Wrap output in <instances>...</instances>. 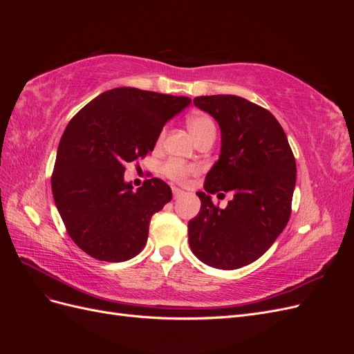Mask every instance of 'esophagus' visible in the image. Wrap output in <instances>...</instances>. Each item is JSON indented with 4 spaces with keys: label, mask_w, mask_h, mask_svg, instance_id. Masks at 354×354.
Masks as SVG:
<instances>
[{
    "label": "esophagus",
    "mask_w": 354,
    "mask_h": 354,
    "mask_svg": "<svg viewBox=\"0 0 354 354\" xmlns=\"http://www.w3.org/2000/svg\"><path fill=\"white\" fill-rule=\"evenodd\" d=\"M185 192L181 190V189H178V187H173V195H174V198H180L181 195H183Z\"/></svg>",
    "instance_id": "esophagus-1"
}]
</instances>
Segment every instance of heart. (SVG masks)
Instances as JSON below:
<instances>
[{
    "label": "heart",
    "mask_w": 354,
    "mask_h": 354,
    "mask_svg": "<svg viewBox=\"0 0 354 354\" xmlns=\"http://www.w3.org/2000/svg\"><path fill=\"white\" fill-rule=\"evenodd\" d=\"M187 128L190 134L194 136V138H198L207 133H216V124H214V121L208 115H202V113L190 115L187 118ZM162 173L173 181L183 183L190 174L195 173V167L185 162V160L169 159L168 162L164 164Z\"/></svg>",
    "instance_id": "1"
}]
</instances>
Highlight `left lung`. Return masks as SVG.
<instances>
[{
    "label": "left lung",
    "instance_id": "1",
    "mask_svg": "<svg viewBox=\"0 0 354 354\" xmlns=\"http://www.w3.org/2000/svg\"><path fill=\"white\" fill-rule=\"evenodd\" d=\"M194 103L218 122L220 158L198 192L201 211L189 221V245L207 266L241 269L270 248L291 216L295 158L276 118L232 94L201 95ZM230 191L226 209L210 195Z\"/></svg>",
    "mask_w": 354,
    "mask_h": 354
}]
</instances>
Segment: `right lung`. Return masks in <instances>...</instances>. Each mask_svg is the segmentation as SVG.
I'll return each mask as SVG.
<instances>
[{"mask_svg": "<svg viewBox=\"0 0 354 354\" xmlns=\"http://www.w3.org/2000/svg\"><path fill=\"white\" fill-rule=\"evenodd\" d=\"M190 102L120 87L97 95L69 121L51 190L69 236L93 259L121 263L145 248L152 216L173 194L156 177L134 190L124 180L125 165L151 153L164 125Z\"/></svg>", "mask_w": 354, "mask_h": 354, "instance_id": "right-lung-1", "label": "right lung"}]
</instances>
